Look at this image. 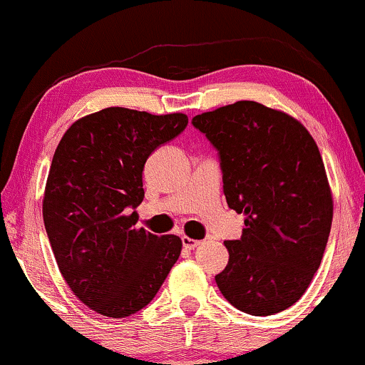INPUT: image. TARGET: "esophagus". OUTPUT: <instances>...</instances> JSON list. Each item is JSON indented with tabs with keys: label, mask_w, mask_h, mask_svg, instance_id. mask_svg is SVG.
<instances>
[{
	"label": "esophagus",
	"mask_w": 365,
	"mask_h": 365,
	"mask_svg": "<svg viewBox=\"0 0 365 365\" xmlns=\"http://www.w3.org/2000/svg\"><path fill=\"white\" fill-rule=\"evenodd\" d=\"M182 242H183V247H185V250H189V251L195 250V247H197L199 244H201V242L197 241V239H190V237H187V235H183Z\"/></svg>",
	"instance_id": "34e87169"
}]
</instances>
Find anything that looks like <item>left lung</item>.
<instances>
[{
  "mask_svg": "<svg viewBox=\"0 0 365 365\" xmlns=\"http://www.w3.org/2000/svg\"><path fill=\"white\" fill-rule=\"evenodd\" d=\"M192 124L220 152L228 207L246 216L242 237L225 241L218 289L246 314H279L310 286L329 239L332 194L317 143L293 115L251 100Z\"/></svg>",
  "mask_w": 365,
  "mask_h": 365,
  "instance_id": "8db88e82",
  "label": "left lung"
}]
</instances>
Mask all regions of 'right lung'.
Wrapping results in <instances>:
<instances>
[{
	"label": "right lung",
	"instance_id": "add662e5",
	"mask_svg": "<svg viewBox=\"0 0 365 365\" xmlns=\"http://www.w3.org/2000/svg\"><path fill=\"white\" fill-rule=\"evenodd\" d=\"M182 112L107 107L71 124L48 173L43 220L63 280L100 315L149 305L182 253L178 235L137 228L147 158L185 130Z\"/></svg>",
	"mask_w": 365,
	"mask_h": 365
}]
</instances>
